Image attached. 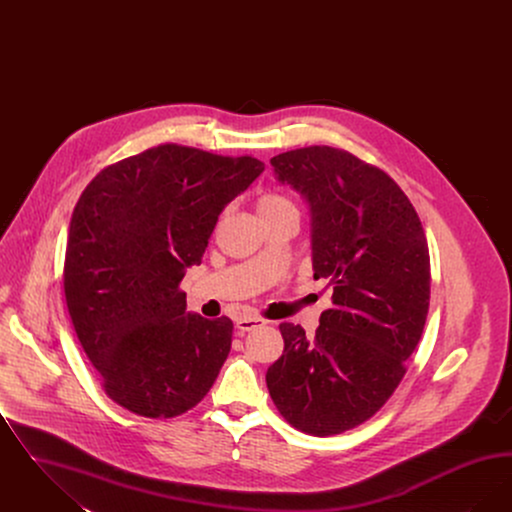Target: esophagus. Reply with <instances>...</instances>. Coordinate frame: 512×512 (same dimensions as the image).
Wrapping results in <instances>:
<instances>
[{
  "mask_svg": "<svg viewBox=\"0 0 512 512\" xmlns=\"http://www.w3.org/2000/svg\"><path fill=\"white\" fill-rule=\"evenodd\" d=\"M267 324V320L257 317H244L236 320V328L240 332H251V330H257V328H263Z\"/></svg>",
  "mask_w": 512,
  "mask_h": 512,
  "instance_id": "obj_1",
  "label": "esophagus"
}]
</instances>
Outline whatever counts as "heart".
Listing matches in <instances>:
<instances>
[{
    "instance_id": "obj_1",
    "label": "heart",
    "mask_w": 512,
    "mask_h": 512,
    "mask_svg": "<svg viewBox=\"0 0 512 512\" xmlns=\"http://www.w3.org/2000/svg\"><path fill=\"white\" fill-rule=\"evenodd\" d=\"M284 211H295V205L286 195L265 194L257 199L259 215H276V213H284Z\"/></svg>"
}]
</instances>
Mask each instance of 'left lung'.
<instances>
[{
	"label": "left lung",
	"mask_w": 512,
	"mask_h": 512,
	"mask_svg": "<svg viewBox=\"0 0 512 512\" xmlns=\"http://www.w3.org/2000/svg\"><path fill=\"white\" fill-rule=\"evenodd\" d=\"M270 165L309 205L315 280L332 286V309L313 340L280 324L268 391L293 428L334 436L378 413L407 372L430 305L428 244L409 197L355 155L301 147Z\"/></svg>",
	"instance_id": "left-lung-1"
}]
</instances>
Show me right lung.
<instances>
[{"mask_svg":"<svg viewBox=\"0 0 512 512\" xmlns=\"http://www.w3.org/2000/svg\"><path fill=\"white\" fill-rule=\"evenodd\" d=\"M263 171L247 155L165 144L109 165L80 195L67 307L103 390L130 413L178 416L215 384L234 324L188 313L178 284L201 263L224 207Z\"/></svg>","mask_w":512,"mask_h":512,"instance_id":"right-lung-1","label":"right lung"}]
</instances>
